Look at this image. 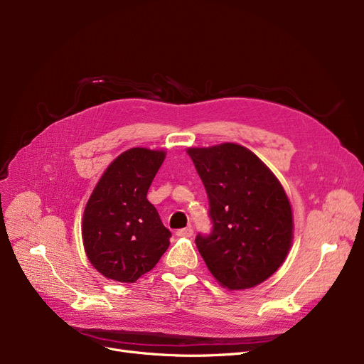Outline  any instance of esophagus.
<instances>
[{
  "instance_id": "esophagus-1",
  "label": "esophagus",
  "mask_w": 364,
  "mask_h": 364,
  "mask_svg": "<svg viewBox=\"0 0 364 364\" xmlns=\"http://www.w3.org/2000/svg\"><path fill=\"white\" fill-rule=\"evenodd\" d=\"M177 236H180V237H190V236H193V228H192V227L180 228V230H177Z\"/></svg>"
}]
</instances>
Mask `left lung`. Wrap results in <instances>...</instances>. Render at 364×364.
I'll return each instance as SVG.
<instances>
[{"mask_svg": "<svg viewBox=\"0 0 364 364\" xmlns=\"http://www.w3.org/2000/svg\"><path fill=\"white\" fill-rule=\"evenodd\" d=\"M209 199L213 232L195 242L215 280L250 289L277 272L294 239L292 208L280 181L243 146L188 147Z\"/></svg>", "mask_w": 364, "mask_h": 364, "instance_id": "left-lung-1", "label": "left lung"}]
</instances>
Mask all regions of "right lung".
<instances>
[{
  "instance_id": "add662e5",
  "label": "right lung",
  "mask_w": 364,
  "mask_h": 364,
  "mask_svg": "<svg viewBox=\"0 0 364 364\" xmlns=\"http://www.w3.org/2000/svg\"><path fill=\"white\" fill-rule=\"evenodd\" d=\"M164 159V150L132 147L121 153L87 202L84 247L94 269L107 279L134 283L168 250L171 232L147 200Z\"/></svg>"
}]
</instances>
